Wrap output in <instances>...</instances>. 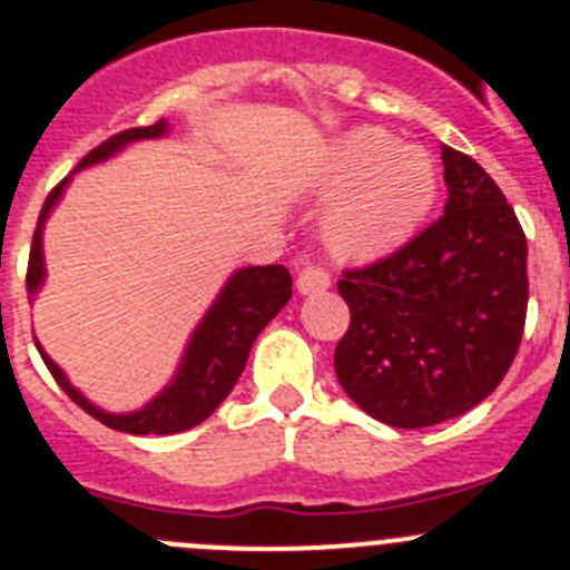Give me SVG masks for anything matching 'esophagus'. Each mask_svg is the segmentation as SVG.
Listing matches in <instances>:
<instances>
[{"instance_id":"esophagus-1","label":"esophagus","mask_w":570,"mask_h":570,"mask_svg":"<svg viewBox=\"0 0 570 570\" xmlns=\"http://www.w3.org/2000/svg\"><path fill=\"white\" fill-rule=\"evenodd\" d=\"M330 285H332L330 274L318 266H304L296 277L298 293H304V296H307V293H324Z\"/></svg>"}]
</instances>
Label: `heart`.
<instances>
[{
    "instance_id": "b5f03b06",
    "label": "heart",
    "mask_w": 570,
    "mask_h": 570,
    "mask_svg": "<svg viewBox=\"0 0 570 570\" xmlns=\"http://www.w3.org/2000/svg\"><path fill=\"white\" fill-rule=\"evenodd\" d=\"M332 196L321 218L326 246L341 261H376L407 244L438 199L435 160L363 127L341 138L321 174Z\"/></svg>"
}]
</instances>
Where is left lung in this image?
Returning a JSON list of instances; mask_svg holds the SVG:
<instances>
[{
  "instance_id": "left-lung-1",
  "label": "left lung",
  "mask_w": 570,
  "mask_h": 570,
  "mask_svg": "<svg viewBox=\"0 0 570 570\" xmlns=\"http://www.w3.org/2000/svg\"><path fill=\"white\" fill-rule=\"evenodd\" d=\"M443 216L393 255L348 268L335 374L371 419L421 430L499 387L527 321V235L490 174L443 146Z\"/></svg>"
}]
</instances>
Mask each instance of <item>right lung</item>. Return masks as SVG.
Segmentation results:
<instances>
[{
    "label": "right lung",
    "mask_w": 570,
    "mask_h": 570,
    "mask_svg": "<svg viewBox=\"0 0 570 570\" xmlns=\"http://www.w3.org/2000/svg\"><path fill=\"white\" fill-rule=\"evenodd\" d=\"M166 132V121H155L149 127H132L124 129V132L112 135L105 144H99L96 149L88 151L80 160L77 168H86L91 163L105 160L112 151L121 149L129 140L140 138H157V135ZM75 168V171H77ZM69 177L60 179L52 190H49L47 202L41 207V216H38L36 235H32L30 246V263H27V293H36L38 285L43 283V255H41V229L43 218L49 216V210L55 207V202L63 194ZM291 274L285 266H249L240 268L238 274H233L227 287L222 291V296L216 298V304L210 307V313L205 315V321L199 324V330L194 332L188 343V352H185L183 365H179V374L174 376L171 385L160 393L157 399H151L144 410L127 415H110L105 410L94 407L86 396H82L77 387L69 385L63 371L47 357L41 346L43 363H47L49 374L55 376L60 387L66 391V396L75 404H80L88 415H94L96 421H101L105 426L118 432H127V435H174V432H185L190 426L202 424L224 399L229 396V391L235 387L238 376L244 374L246 360H249L252 343L261 335L263 326L285 307L287 298H291Z\"/></svg>",
    "instance_id": "add662e5"
}]
</instances>
